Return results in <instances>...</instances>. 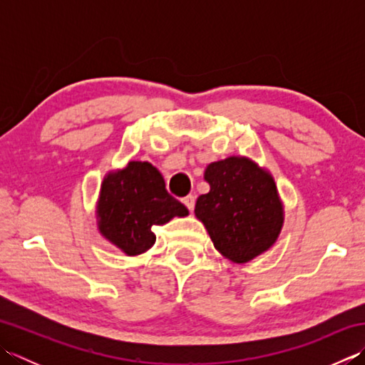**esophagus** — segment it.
<instances>
[{
    "label": "esophagus",
    "mask_w": 365,
    "mask_h": 365,
    "mask_svg": "<svg viewBox=\"0 0 365 365\" xmlns=\"http://www.w3.org/2000/svg\"><path fill=\"white\" fill-rule=\"evenodd\" d=\"M182 202L185 204V207H187L190 212H192V210H195V204H196V196H192V195H188L187 197H183V199H182Z\"/></svg>",
    "instance_id": "obj_1"
}]
</instances>
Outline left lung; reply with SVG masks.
Wrapping results in <instances>:
<instances>
[{
	"label": "left lung",
	"mask_w": 365,
	"mask_h": 365,
	"mask_svg": "<svg viewBox=\"0 0 365 365\" xmlns=\"http://www.w3.org/2000/svg\"><path fill=\"white\" fill-rule=\"evenodd\" d=\"M210 191L197 197L195 213L224 257L250 262L273 246L282 227V204L273 177L247 158L208 165Z\"/></svg>",
	"instance_id": "8db88e82"
}]
</instances>
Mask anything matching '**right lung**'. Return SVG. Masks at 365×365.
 Returning a JSON list of instances; mask_svg holds the SVG:
<instances>
[{
	"instance_id": "1",
	"label": "right lung",
	"mask_w": 365,
	"mask_h": 365,
	"mask_svg": "<svg viewBox=\"0 0 365 365\" xmlns=\"http://www.w3.org/2000/svg\"><path fill=\"white\" fill-rule=\"evenodd\" d=\"M97 215L100 232L125 254L138 255L157 240L153 226L187 216L188 208L169 195L157 168L130 161L103 180Z\"/></svg>"
}]
</instances>
